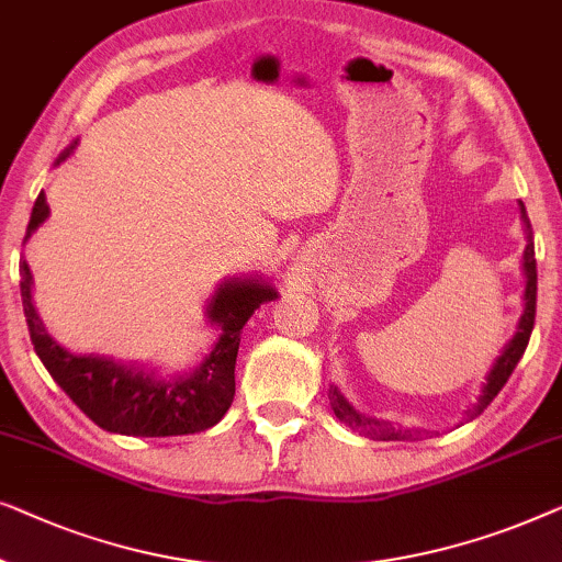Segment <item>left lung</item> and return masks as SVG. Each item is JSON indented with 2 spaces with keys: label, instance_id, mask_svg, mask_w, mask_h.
<instances>
[{
  "label": "left lung",
  "instance_id": "obj_1",
  "mask_svg": "<svg viewBox=\"0 0 562 562\" xmlns=\"http://www.w3.org/2000/svg\"><path fill=\"white\" fill-rule=\"evenodd\" d=\"M521 205V203H519ZM521 221H525V232H527V247H525V311H521V318L517 323V334L512 336V341L504 346V351L496 357L492 371L486 374V384L484 390L479 394V402L473 405V409H469V420L473 417H479L484 409L492 405V400L496 394L502 392V386L507 384V379L512 376V371L521 359V353H525L527 344H529V334H532V326H535V305H537V262H535V241H532V228H529V218H527V211L525 205H521ZM330 407H334L336 417L341 423L349 425L351 430L361 432V436L367 438H376V440H402V438H413V432L409 430H394L390 423L384 420H374V417H367V415H359L357 409H353L349 402L344 400V394L336 390V386H330Z\"/></svg>",
  "mask_w": 562,
  "mask_h": 562
}]
</instances>
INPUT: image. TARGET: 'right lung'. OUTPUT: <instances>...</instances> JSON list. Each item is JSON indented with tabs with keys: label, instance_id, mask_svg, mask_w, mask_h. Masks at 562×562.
Here are the masks:
<instances>
[{
	"label": "right lung",
	"instance_id": "add662e5",
	"mask_svg": "<svg viewBox=\"0 0 562 562\" xmlns=\"http://www.w3.org/2000/svg\"><path fill=\"white\" fill-rule=\"evenodd\" d=\"M74 149L76 142L63 149L55 165L66 160ZM47 216H50V205L45 201V193H41L33 205L25 241ZM20 292L35 353L60 390L99 428L137 438L188 436V432L213 428L234 402V367L244 323L259 305L278 297L272 284L259 278H232L221 282L205 307L209 323L221 334L211 353L193 371L160 376L139 363L63 349L47 334L43 318L37 315L33 303V272L25 259H20Z\"/></svg>",
	"mask_w": 562,
	"mask_h": 562
}]
</instances>
